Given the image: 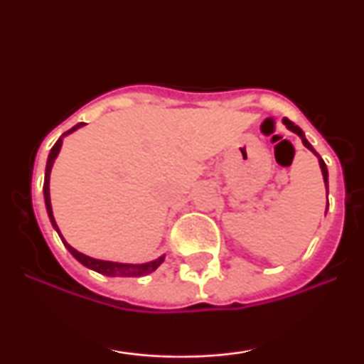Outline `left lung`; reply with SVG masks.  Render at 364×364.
<instances>
[{
	"label": "left lung",
	"instance_id": "left-lung-1",
	"mask_svg": "<svg viewBox=\"0 0 364 364\" xmlns=\"http://www.w3.org/2000/svg\"><path fill=\"white\" fill-rule=\"evenodd\" d=\"M282 123H284V127H286L287 129H291L292 133H296V135H298L299 139H301L304 147H306L308 150H311V152L316 156V159H318V164H320V169H321V176H323V183H325V190H327V208H328V171H327V164H325L323 159L318 156V152H316V150L313 149V145L310 144V141L306 140V136H304V133H303L301 128L296 127V124L292 123V121L287 119V118H282ZM325 214H327V212H325Z\"/></svg>",
	"mask_w": 364,
	"mask_h": 364
}]
</instances>
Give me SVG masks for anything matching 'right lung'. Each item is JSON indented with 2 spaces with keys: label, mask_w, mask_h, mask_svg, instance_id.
I'll return each instance as SVG.
<instances>
[{
  "label": "right lung",
  "mask_w": 364,
  "mask_h": 364,
  "mask_svg": "<svg viewBox=\"0 0 364 364\" xmlns=\"http://www.w3.org/2000/svg\"><path fill=\"white\" fill-rule=\"evenodd\" d=\"M82 127H85V123L75 124L72 129H68V132H66V133H63L60 139H58L56 144H54V147L51 149V152H49V156H48V162H46V174H44V188H43V191H44L46 210H48L49 220H51L54 231H56L58 235H60L63 245H65V248L68 250V252L72 253L73 257L82 263V265H85L87 269L95 270V272H99V274H102V275H107V277H141V275L152 274L154 270H156L157 267L161 265L162 262H164L166 255H162V257L156 258V260H150V262H145V263H119V262H109V260H99V258H92V257H89V255H83V253L78 252V250H75L73 246H70L68 243H66V240L61 235L60 228H58L56 220H54L53 207H51V193H49V179H51L53 164H54V161H56L58 154H60V150H61L63 139H65V136H68L70 133L77 132V129L82 128Z\"/></svg>",
  "instance_id": "right-lung-1"
}]
</instances>
